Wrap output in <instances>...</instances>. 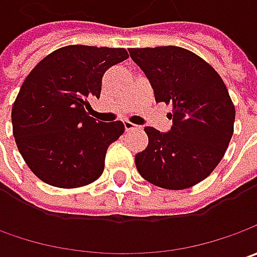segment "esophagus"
<instances>
[{
    "instance_id": "34e87169",
    "label": "esophagus",
    "mask_w": 257,
    "mask_h": 257,
    "mask_svg": "<svg viewBox=\"0 0 257 257\" xmlns=\"http://www.w3.org/2000/svg\"><path fill=\"white\" fill-rule=\"evenodd\" d=\"M124 128H125V132H133L136 128H139V125L130 123V121H124Z\"/></svg>"
}]
</instances>
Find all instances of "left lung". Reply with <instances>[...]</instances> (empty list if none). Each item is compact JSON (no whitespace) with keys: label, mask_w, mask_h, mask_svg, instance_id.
<instances>
[{"label":"left lung","mask_w":257,"mask_h":257,"mask_svg":"<svg viewBox=\"0 0 257 257\" xmlns=\"http://www.w3.org/2000/svg\"><path fill=\"white\" fill-rule=\"evenodd\" d=\"M130 57L153 87L156 101L172 104V128L146 127L149 146L136 154L147 182L182 190L204 180L223 159L233 136L229 91L203 58L182 47L130 48Z\"/></svg>","instance_id":"left-lung-1"}]
</instances>
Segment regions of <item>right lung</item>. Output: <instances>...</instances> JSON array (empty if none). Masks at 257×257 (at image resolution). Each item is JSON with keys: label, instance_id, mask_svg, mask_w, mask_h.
<instances>
[{"label": "right lung", "instance_id": "add662e5", "mask_svg": "<svg viewBox=\"0 0 257 257\" xmlns=\"http://www.w3.org/2000/svg\"><path fill=\"white\" fill-rule=\"evenodd\" d=\"M127 58L124 48L67 45L27 75L11 120L17 147L38 179L71 189L101 176L107 149L124 124L103 123L85 110L88 98H100L104 73Z\"/></svg>", "mask_w": 257, "mask_h": 257}]
</instances>
